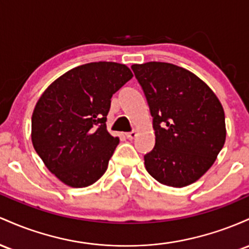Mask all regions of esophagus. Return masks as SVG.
Returning a JSON list of instances; mask_svg holds the SVG:
<instances>
[{
  "label": "esophagus",
  "mask_w": 249,
  "mask_h": 249,
  "mask_svg": "<svg viewBox=\"0 0 249 249\" xmlns=\"http://www.w3.org/2000/svg\"><path fill=\"white\" fill-rule=\"evenodd\" d=\"M138 135V133H136V130H133V132H130V133H127L125 134V136H127L128 139L129 140H133V139H135V136Z\"/></svg>",
  "instance_id": "1"
}]
</instances>
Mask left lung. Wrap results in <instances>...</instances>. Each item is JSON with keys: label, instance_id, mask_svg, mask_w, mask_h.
Instances as JSON below:
<instances>
[{"label": "left lung", "instance_id": "obj_1", "mask_svg": "<svg viewBox=\"0 0 249 249\" xmlns=\"http://www.w3.org/2000/svg\"><path fill=\"white\" fill-rule=\"evenodd\" d=\"M153 116L155 147L144 155L156 181L182 188L213 166L226 141L225 111L200 77L166 62L133 64Z\"/></svg>", "mask_w": 249, "mask_h": 249}]
</instances>
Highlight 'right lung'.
Wrapping results in <instances>:
<instances>
[{"instance_id": "right-lung-1", "label": "right lung", "mask_w": 249, "mask_h": 249, "mask_svg": "<svg viewBox=\"0 0 249 249\" xmlns=\"http://www.w3.org/2000/svg\"><path fill=\"white\" fill-rule=\"evenodd\" d=\"M132 77L125 64L86 63L57 77L37 100L33 146L64 185L83 188L106 173L120 142L106 127L110 99Z\"/></svg>"}]
</instances>
